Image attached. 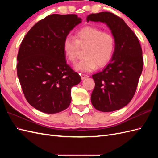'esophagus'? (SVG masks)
Segmentation results:
<instances>
[{
  "label": "esophagus",
  "mask_w": 158,
  "mask_h": 158,
  "mask_svg": "<svg viewBox=\"0 0 158 158\" xmlns=\"http://www.w3.org/2000/svg\"><path fill=\"white\" fill-rule=\"evenodd\" d=\"M80 76H81V78H82V80H84V79H85V78H87L89 77V76H88L87 74H80Z\"/></svg>",
  "instance_id": "esophagus-1"
}]
</instances>
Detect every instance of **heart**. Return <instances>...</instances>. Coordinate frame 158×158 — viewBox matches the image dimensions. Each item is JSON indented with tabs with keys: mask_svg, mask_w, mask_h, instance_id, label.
<instances>
[{
	"mask_svg": "<svg viewBox=\"0 0 158 158\" xmlns=\"http://www.w3.org/2000/svg\"><path fill=\"white\" fill-rule=\"evenodd\" d=\"M75 38L67 36L63 43L64 56L74 63L80 49H85V58L75 65L78 71L89 73L106 66L111 61L115 49V40L111 33L97 27L86 26L76 33Z\"/></svg>",
	"mask_w": 158,
	"mask_h": 158,
	"instance_id": "1",
	"label": "heart"
}]
</instances>
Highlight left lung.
<instances>
[{
	"label": "left lung",
	"mask_w": 158,
	"mask_h": 158,
	"mask_svg": "<svg viewBox=\"0 0 158 158\" xmlns=\"http://www.w3.org/2000/svg\"><path fill=\"white\" fill-rule=\"evenodd\" d=\"M89 21L106 23L115 40L111 62L102 72L92 75L95 88L91 101L98 111H116L126 106L136 92L144 64L142 50L135 33L114 14H91L87 17Z\"/></svg>",
	"instance_id": "obj_1"
}]
</instances>
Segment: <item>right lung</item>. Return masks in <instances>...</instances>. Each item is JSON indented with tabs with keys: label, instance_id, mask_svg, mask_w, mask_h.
<instances>
[{
	"label": "right lung",
	"instance_id": "right-lung-1",
	"mask_svg": "<svg viewBox=\"0 0 158 158\" xmlns=\"http://www.w3.org/2000/svg\"><path fill=\"white\" fill-rule=\"evenodd\" d=\"M82 22L76 14H51L36 23L22 40L17 56V74L24 96L45 113L64 111L71 102V88L79 74L66 64L63 43Z\"/></svg>",
	"mask_w": 158,
	"mask_h": 158
}]
</instances>
